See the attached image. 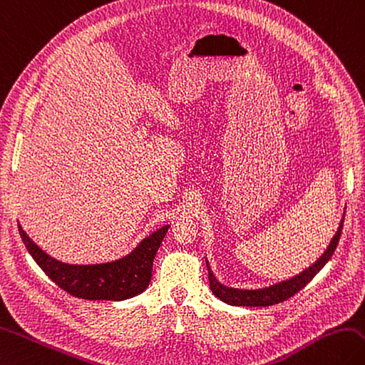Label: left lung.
<instances>
[{
  "mask_svg": "<svg viewBox=\"0 0 365 365\" xmlns=\"http://www.w3.org/2000/svg\"><path fill=\"white\" fill-rule=\"evenodd\" d=\"M342 226H344V220L341 222V226L336 232V236L333 237V240L329 242V245L327 248L325 253L322 255L320 259H317V262L312 264L309 269H306L304 272H302L297 277H294L292 279L289 281H282L279 284H274L272 287H265V289H257V290H240V289H231L226 287L223 284H220L215 279V277L210 272L209 265H207V272H209V284H210V290L212 294L220 298L222 302L228 303L231 306H257V307H264V306H273L277 303L284 302V299L294 297L298 290H302L307 282H309L315 274H317L323 265H325L331 256H333L334 250L339 244V239H341L342 234Z\"/></svg>",
  "mask_w": 365,
  "mask_h": 365,
  "instance_id": "left-lung-1",
  "label": "left lung"
}]
</instances>
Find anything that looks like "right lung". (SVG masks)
Here are the masks:
<instances>
[{
	"mask_svg": "<svg viewBox=\"0 0 365 365\" xmlns=\"http://www.w3.org/2000/svg\"><path fill=\"white\" fill-rule=\"evenodd\" d=\"M19 231L32 259L62 290L84 299L120 302L139 295L148 287L153 261L168 231V225L151 234L121 261L100 265H68L56 261L26 236L20 225Z\"/></svg>",
	"mask_w": 365,
	"mask_h": 365,
	"instance_id": "add662e5",
	"label": "right lung"
}]
</instances>
